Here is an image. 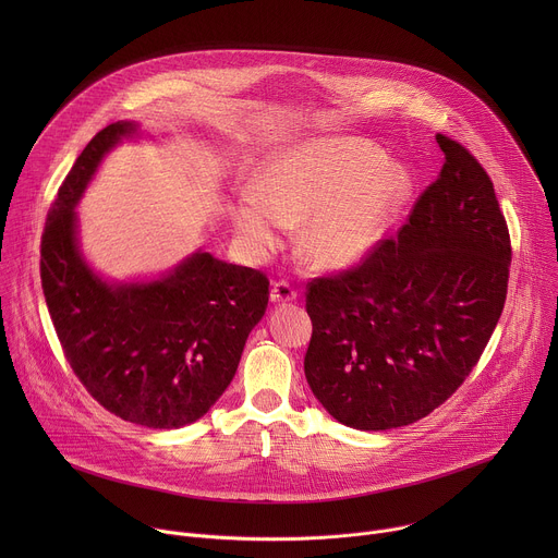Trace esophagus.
<instances>
[{"mask_svg":"<svg viewBox=\"0 0 558 558\" xmlns=\"http://www.w3.org/2000/svg\"><path fill=\"white\" fill-rule=\"evenodd\" d=\"M295 298H298V291L289 282H284V280L274 282V287H271V302L284 304V302H293Z\"/></svg>","mask_w":558,"mask_h":558,"instance_id":"1","label":"esophagus"}]
</instances>
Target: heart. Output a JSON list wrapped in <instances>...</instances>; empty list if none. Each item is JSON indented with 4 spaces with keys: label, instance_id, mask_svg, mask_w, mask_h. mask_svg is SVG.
I'll use <instances>...</instances> for the list:
<instances>
[{
    "label": "heart",
    "instance_id": "1",
    "mask_svg": "<svg viewBox=\"0 0 558 558\" xmlns=\"http://www.w3.org/2000/svg\"><path fill=\"white\" fill-rule=\"evenodd\" d=\"M415 190L409 168L355 136L313 138L271 154L258 192L231 207V225L252 256L274 250L287 225L304 222V256L327 271L366 260L400 218Z\"/></svg>",
    "mask_w": 558,
    "mask_h": 558
}]
</instances>
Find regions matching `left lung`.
<instances>
[{
	"label": "left lung",
	"mask_w": 558,
	"mask_h": 558,
	"mask_svg": "<svg viewBox=\"0 0 558 558\" xmlns=\"http://www.w3.org/2000/svg\"><path fill=\"white\" fill-rule=\"evenodd\" d=\"M409 222L357 267L315 278L306 381L357 430L409 426L463 384L506 304L510 233L495 185L457 141Z\"/></svg>",
	"instance_id": "1"
}]
</instances>
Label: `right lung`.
Returning <instances> with one entry per match:
<instances>
[{"label":"right lung","instance_id":"right-lung-1","mask_svg":"<svg viewBox=\"0 0 558 558\" xmlns=\"http://www.w3.org/2000/svg\"><path fill=\"white\" fill-rule=\"evenodd\" d=\"M138 125L117 121L78 154L48 211L41 287L63 355L95 400L147 428L201 420L225 392L269 302V280L194 252L145 282H108L86 263L76 203L104 156Z\"/></svg>","mask_w":558,"mask_h":558}]
</instances>
